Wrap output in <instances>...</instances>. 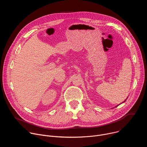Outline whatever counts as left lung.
Returning a JSON list of instances; mask_svg holds the SVG:
<instances>
[{
	"instance_id": "8db88e82",
	"label": "left lung",
	"mask_w": 147,
	"mask_h": 147,
	"mask_svg": "<svg viewBox=\"0 0 147 147\" xmlns=\"http://www.w3.org/2000/svg\"><path fill=\"white\" fill-rule=\"evenodd\" d=\"M124 102H125V101H124Z\"/></svg>"
}]
</instances>
